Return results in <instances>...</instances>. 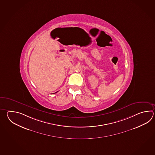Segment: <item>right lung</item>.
<instances>
[{
  "mask_svg": "<svg viewBox=\"0 0 155 155\" xmlns=\"http://www.w3.org/2000/svg\"><path fill=\"white\" fill-rule=\"evenodd\" d=\"M56 93H57V92H56Z\"/></svg>",
  "mask_w": 155,
  "mask_h": 155,
  "instance_id": "add662e5",
  "label": "right lung"
}]
</instances>
